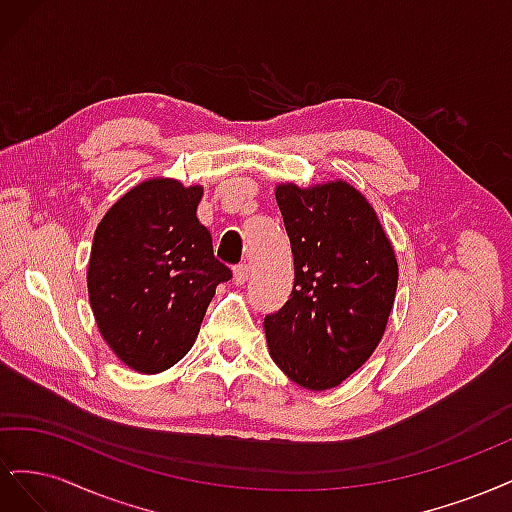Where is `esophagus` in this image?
Segmentation results:
<instances>
[{"label":"esophagus","mask_w":512,"mask_h":512,"mask_svg":"<svg viewBox=\"0 0 512 512\" xmlns=\"http://www.w3.org/2000/svg\"><path fill=\"white\" fill-rule=\"evenodd\" d=\"M247 280H250V267H247V265L235 267V271H232V282H235L237 286H241V284H245Z\"/></svg>","instance_id":"1"}]
</instances>
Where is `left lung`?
Segmentation results:
<instances>
[{"instance_id": "obj_1", "label": "left lung", "mask_w": 512, "mask_h": 512, "mask_svg": "<svg viewBox=\"0 0 512 512\" xmlns=\"http://www.w3.org/2000/svg\"><path fill=\"white\" fill-rule=\"evenodd\" d=\"M277 207L294 258V286L265 316L269 354L309 391L342 384L376 350L397 290V258L378 215L350 183H280Z\"/></svg>"}]
</instances>
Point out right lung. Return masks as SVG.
Segmentation results:
<instances>
[{"mask_svg":"<svg viewBox=\"0 0 512 512\" xmlns=\"http://www.w3.org/2000/svg\"><path fill=\"white\" fill-rule=\"evenodd\" d=\"M200 198V185L147 179L96 228L89 303L104 342L141 374H160L190 352L215 286L232 277L196 218Z\"/></svg>","mask_w":512,"mask_h":512,"instance_id":"add662e5","label":"right lung"}]
</instances>
